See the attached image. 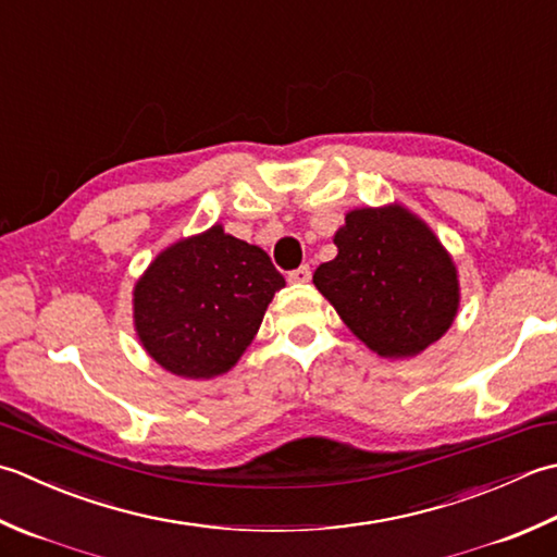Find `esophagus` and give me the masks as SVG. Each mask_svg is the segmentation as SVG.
Here are the masks:
<instances>
[{"label":"esophagus","mask_w":557,"mask_h":557,"mask_svg":"<svg viewBox=\"0 0 557 557\" xmlns=\"http://www.w3.org/2000/svg\"><path fill=\"white\" fill-rule=\"evenodd\" d=\"M287 280L294 282V285H304V282L311 280V268H309V265H299L297 270L289 272Z\"/></svg>","instance_id":"obj_1"}]
</instances>
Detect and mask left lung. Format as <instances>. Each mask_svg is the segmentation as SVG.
Instances as JSON below:
<instances>
[{"label":"left lung","mask_w":557,"mask_h":557,"mask_svg":"<svg viewBox=\"0 0 557 557\" xmlns=\"http://www.w3.org/2000/svg\"><path fill=\"white\" fill-rule=\"evenodd\" d=\"M337 256L313 285L359 341L381 357H412L449 329L459 309L451 258L428 226L394 205L355 210L335 234Z\"/></svg>","instance_id":"1"}]
</instances>
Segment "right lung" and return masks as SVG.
<instances>
[{
  "instance_id": "right-lung-1",
  "label": "right lung",
  "mask_w": 557,
  "mask_h": 557,
  "mask_svg": "<svg viewBox=\"0 0 557 557\" xmlns=\"http://www.w3.org/2000/svg\"><path fill=\"white\" fill-rule=\"evenodd\" d=\"M282 287L263 248L212 226L163 250L137 282V335L169 372L212 379L244 355Z\"/></svg>"
}]
</instances>
